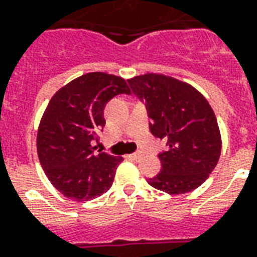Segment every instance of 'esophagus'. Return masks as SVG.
I'll use <instances>...</instances> for the list:
<instances>
[{"instance_id":"34e87169","label":"esophagus","mask_w":257,"mask_h":257,"mask_svg":"<svg viewBox=\"0 0 257 257\" xmlns=\"http://www.w3.org/2000/svg\"><path fill=\"white\" fill-rule=\"evenodd\" d=\"M142 156H144V154L141 153V152H137V153H133V154H131L130 157L133 158V160H140V158L142 157Z\"/></svg>"}]
</instances>
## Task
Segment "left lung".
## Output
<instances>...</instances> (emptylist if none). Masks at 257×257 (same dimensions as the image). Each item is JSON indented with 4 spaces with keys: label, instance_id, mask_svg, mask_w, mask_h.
<instances>
[{
    "label": "left lung",
    "instance_id": "left-lung-1",
    "mask_svg": "<svg viewBox=\"0 0 257 257\" xmlns=\"http://www.w3.org/2000/svg\"><path fill=\"white\" fill-rule=\"evenodd\" d=\"M128 84L146 104L152 134L167 140V150L158 154L163 169L148 183L171 195L198 188L213 172L222 148L209 101L190 84L157 73L133 77Z\"/></svg>",
    "mask_w": 257,
    "mask_h": 257
}]
</instances>
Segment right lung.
I'll return each instance as SVG.
<instances>
[{
    "mask_svg": "<svg viewBox=\"0 0 257 257\" xmlns=\"http://www.w3.org/2000/svg\"><path fill=\"white\" fill-rule=\"evenodd\" d=\"M120 93L130 94L126 80L93 71L62 86L44 111L38 157L48 180L69 199L86 202L112 186L123 157L97 153L93 142L105 126V104Z\"/></svg>",
    "mask_w": 257,
    "mask_h": 257,
    "instance_id": "right-lung-1",
    "label": "right lung"
}]
</instances>
